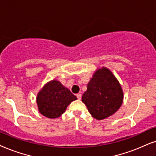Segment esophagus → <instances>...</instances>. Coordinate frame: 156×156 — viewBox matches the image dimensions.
I'll use <instances>...</instances> for the list:
<instances>
[{
  "mask_svg": "<svg viewBox=\"0 0 156 156\" xmlns=\"http://www.w3.org/2000/svg\"><path fill=\"white\" fill-rule=\"evenodd\" d=\"M76 97L78 100H80L81 99V94L80 93H78V94H76Z\"/></svg>",
  "mask_w": 156,
  "mask_h": 156,
  "instance_id": "1",
  "label": "esophagus"
}]
</instances>
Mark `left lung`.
I'll return each mask as SVG.
<instances>
[{
	"mask_svg": "<svg viewBox=\"0 0 156 156\" xmlns=\"http://www.w3.org/2000/svg\"><path fill=\"white\" fill-rule=\"evenodd\" d=\"M123 93L113 74L106 68L98 69L82 95V101L89 113L97 120L105 119L115 113L121 106Z\"/></svg>",
	"mask_w": 156,
	"mask_h": 156,
	"instance_id": "obj_1",
	"label": "left lung"
}]
</instances>
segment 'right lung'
<instances>
[{"label": "right lung", "instance_id": "1", "mask_svg": "<svg viewBox=\"0 0 156 156\" xmlns=\"http://www.w3.org/2000/svg\"><path fill=\"white\" fill-rule=\"evenodd\" d=\"M36 99L40 113L47 118H55L61 116L77 98L59 81L54 80L43 87Z\"/></svg>", "mask_w": 156, "mask_h": 156}]
</instances>
